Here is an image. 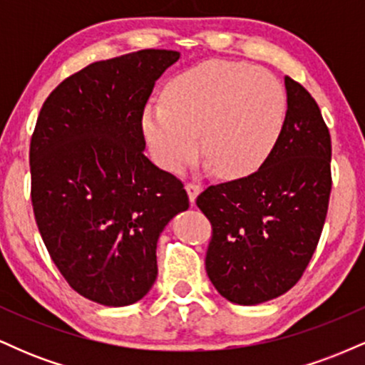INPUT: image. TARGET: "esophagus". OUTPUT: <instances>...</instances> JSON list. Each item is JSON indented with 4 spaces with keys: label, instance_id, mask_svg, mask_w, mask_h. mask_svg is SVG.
<instances>
[{
    "label": "esophagus",
    "instance_id": "1",
    "mask_svg": "<svg viewBox=\"0 0 365 365\" xmlns=\"http://www.w3.org/2000/svg\"><path fill=\"white\" fill-rule=\"evenodd\" d=\"M185 190L188 194V199H190V202H195L197 195H199V192L202 190V187L195 182H188V183H185Z\"/></svg>",
    "mask_w": 365,
    "mask_h": 365
}]
</instances>
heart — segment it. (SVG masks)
Segmentation results:
<instances>
[{
	"instance_id": "1",
	"label": "heart",
	"mask_w": 365,
	"mask_h": 365,
	"mask_svg": "<svg viewBox=\"0 0 365 365\" xmlns=\"http://www.w3.org/2000/svg\"><path fill=\"white\" fill-rule=\"evenodd\" d=\"M287 120V92L273 73L247 63L211 60L171 78L165 101L142 113V132L159 166L178 171L200 149L221 177L261 168Z\"/></svg>"
}]
</instances>
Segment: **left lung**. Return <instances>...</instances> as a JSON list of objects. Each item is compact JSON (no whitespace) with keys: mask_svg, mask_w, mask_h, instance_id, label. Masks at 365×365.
<instances>
[{"mask_svg":"<svg viewBox=\"0 0 365 365\" xmlns=\"http://www.w3.org/2000/svg\"><path fill=\"white\" fill-rule=\"evenodd\" d=\"M287 120L255 173L211 185L197 206L211 221V283L225 299L255 305L302 278L319 242L331 194V137L305 87L284 77Z\"/></svg>","mask_w":365,"mask_h":365,"instance_id":"left-lung-1","label":"left lung"}]
</instances>
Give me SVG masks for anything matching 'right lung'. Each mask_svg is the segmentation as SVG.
Masks as SVG:
<instances>
[{"instance_id":"1","label":"right lung","mask_w":365,"mask_h":365,"mask_svg":"<svg viewBox=\"0 0 365 365\" xmlns=\"http://www.w3.org/2000/svg\"><path fill=\"white\" fill-rule=\"evenodd\" d=\"M178 51L96 61L48 96L31 139L37 228L66 283L110 307L135 304L158 276L156 245L188 209L183 183L145 158L142 113Z\"/></svg>"}]
</instances>
